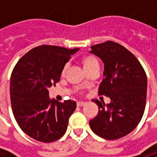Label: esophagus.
I'll use <instances>...</instances> for the list:
<instances>
[{"label": "esophagus", "instance_id": "1", "mask_svg": "<svg viewBox=\"0 0 157 157\" xmlns=\"http://www.w3.org/2000/svg\"><path fill=\"white\" fill-rule=\"evenodd\" d=\"M86 104L85 102H77V106L78 107H82Z\"/></svg>", "mask_w": 157, "mask_h": 157}]
</instances>
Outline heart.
<instances>
[{
    "mask_svg": "<svg viewBox=\"0 0 157 157\" xmlns=\"http://www.w3.org/2000/svg\"><path fill=\"white\" fill-rule=\"evenodd\" d=\"M82 65H83V68H84V70L86 71V70H87V69L92 67L93 65H98V59H97L94 56H92V55H86V56L82 58ZM66 69H67V65H65L63 70H62V74H63V75H64L65 73V71H66Z\"/></svg>",
    "mask_w": 157,
    "mask_h": 157,
    "instance_id": "b5f03b06",
    "label": "heart"
}]
</instances>
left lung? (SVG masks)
<instances>
[{"mask_svg": "<svg viewBox=\"0 0 157 157\" xmlns=\"http://www.w3.org/2000/svg\"><path fill=\"white\" fill-rule=\"evenodd\" d=\"M91 54L102 59L103 78L98 94L111 99L109 104L93 101L98 113L89 124L96 135L106 140H117L132 132L144 113L147 77L135 55L115 42L91 46Z\"/></svg>", "mask_w": 157, "mask_h": 157, "instance_id": "obj_1", "label": "left lung"}]
</instances>
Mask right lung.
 <instances>
[{
    "instance_id": "obj_1",
    "label": "right lung",
    "mask_w": 157,
    "mask_h": 157,
    "mask_svg": "<svg viewBox=\"0 0 157 157\" xmlns=\"http://www.w3.org/2000/svg\"><path fill=\"white\" fill-rule=\"evenodd\" d=\"M79 48L41 45L23 55L12 71L10 98L19 127L40 142H53L65 135L76 102H59L48 96V88L59 82L62 70Z\"/></svg>"
}]
</instances>
